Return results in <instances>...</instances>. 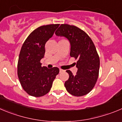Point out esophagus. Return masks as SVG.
I'll return each instance as SVG.
<instances>
[{
	"instance_id": "1",
	"label": "esophagus",
	"mask_w": 122,
	"mask_h": 122,
	"mask_svg": "<svg viewBox=\"0 0 122 122\" xmlns=\"http://www.w3.org/2000/svg\"><path fill=\"white\" fill-rule=\"evenodd\" d=\"M63 70H62V69H60V72H63Z\"/></svg>"
}]
</instances>
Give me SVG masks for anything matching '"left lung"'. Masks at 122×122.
<instances>
[{
	"label": "left lung",
	"instance_id": "obj_1",
	"mask_svg": "<svg viewBox=\"0 0 122 122\" xmlns=\"http://www.w3.org/2000/svg\"><path fill=\"white\" fill-rule=\"evenodd\" d=\"M55 34L68 39L70 56L77 60L76 74L66 71L69 74L68 80L65 82L67 91L77 97L87 94L96 85L100 68V59L93 42L84 31L74 25L61 24Z\"/></svg>",
	"mask_w": 122,
	"mask_h": 122
}]
</instances>
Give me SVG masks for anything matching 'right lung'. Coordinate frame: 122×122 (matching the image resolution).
I'll use <instances>...</instances> for the list:
<instances>
[{
  "mask_svg": "<svg viewBox=\"0 0 122 122\" xmlns=\"http://www.w3.org/2000/svg\"><path fill=\"white\" fill-rule=\"evenodd\" d=\"M59 24L39 26L30 33L22 45L17 63V75L23 89L29 95L39 97L48 93L59 69L42 66L46 42Z\"/></svg>",
  "mask_w": 122,
  "mask_h": 122,
  "instance_id": "obj_1",
  "label": "right lung"
}]
</instances>
